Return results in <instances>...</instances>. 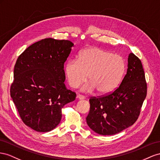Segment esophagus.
Segmentation results:
<instances>
[{
  "mask_svg": "<svg viewBox=\"0 0 160 160\" xmlns=\"http://www.w3.org/2000/svg\"><path fill=\"white\" fill-rule=\"evenodd\" d=\"M77 98H78V99H80V100H82V99H84V98H85L84 96L82 95V94H78V96H77Z\"/></svg>",
  "mask_w": 160,
  "mask_h": 160,
  "instance_id": "1",
  "label": "esophagus"
}]
</instances>
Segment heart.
<instances>
[{"instance_id":"b5f03b06","label":"heart","mask_w":160,"mask_h":160,"mask_svg":"<svg viewBox=\"0 0 160 160\" xmlns=\"http://www.w3.org/2000/svg\"><path fill=\"white\" fill-rule=\"evenodd\" d=\"M126 68L125 61L119 55L97 47L84 49L78 60L70 59L65 66L69 84L78 88L87 80L90 82L83 90L91 92L95 89L105 94L115 90L121 82Z\"/></svg>"}]
</instances>
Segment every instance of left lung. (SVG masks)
Listing matches in <instances>:
<instances>
[{
    "label": "left lung",
    "instance_id": "8db88e82",
    "mask_svg": "<svg viewBox=\"0 0 160 160\" xmlns=\"http://www.w3.org/2000/svg\"><path fill=\"white\" fill-rule=\"evenodd\" d=\"M147 95V83L142 63L133 53L120 85L112 92L90 98L86 122L95 133L111 135L133 125L140 115Z\"/></svg>",
    "mask_w": 160,
    "mask_h": 160
}]
</instances>
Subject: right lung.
Here are the masks:
<instances>
[{"instance_id":"right-lung-1","label":"right lung","mask_w":160,"mask_h":160,"mask_svg":"<svg viewBox=\"0 0 160 160\" xmlns=\"http://www.w3.org/2000/svg\"><path fill=\"white\" fill-rule=\"evenodd\" d=\"M74 44L68 40L42 39L18 57L10 94L25 124L38 132L56 128L62 109L76 94L66 88L63 64Z\"/></svg>"}]
</instances>
